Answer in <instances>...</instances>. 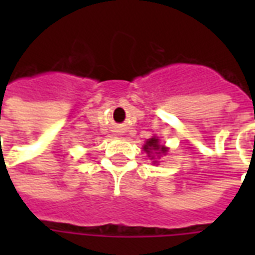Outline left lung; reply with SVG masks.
I'll list each match as a JSON object with an SVG mask.
<instances>
[{
    "mask_svg": "<svg viewBox=\"0 0 255 255\" xmlns=\"http://www.w3.org/2000/svg\"><path fill=\"white\" fill-rule=\"evenodd\" d=\"M147 153H150L151 150H160L161 151H165L164 150V147H160V144H158V139H155V138H151L149 139L147 142H146V144H144V147H143Z\"/></svg>",
    "mask_w": 255,
    "mask_h": 255,
    "instance_id": "8db88e82",
    "label": "left lung"
}]
</instances>
